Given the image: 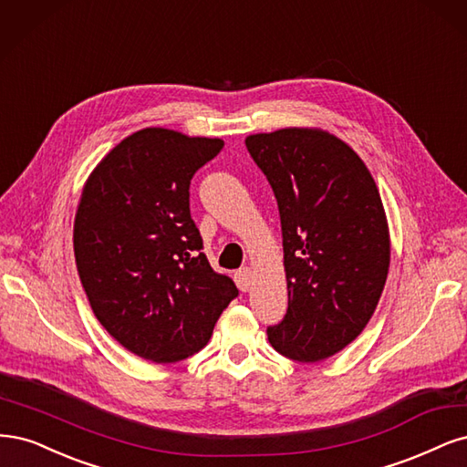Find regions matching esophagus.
<instances>
[{
  "instance_id": "34e87169",
  "label": "esophagus",
  "mask_w": 467,
  "mask_h": 467,
  "mask_svg": "<svg viewBox=\"0 0 467 467\" xmlns=\"http://www.w3.org/2000/svg\"><path fill=\"white\" fill-rule=\"evenodd\" d=\"M234 281L238 285V289L246 293L252 287V272H250V267H240L238 272L234 274Z\"/></svg>"
}]
</instances>
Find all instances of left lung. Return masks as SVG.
<instances>
[{
  "mask_svg": "<svg viewBox=\"0 0 467 467\" xmlns=\"http://www.w3.org/2000/svg\"><path fill=\"white\" fill-rule=\"evenodd\" d=\"M281 219L289 305L267 326L274 349L300 363L341 351L379 305L389 234L379 188L353 149L320 130L246 138Z\"/></svg>",
  "mask_w": 467,
  "mask_h": 467,
  "instance_id": "1",
  "label": "left lung"
}]
</instances>
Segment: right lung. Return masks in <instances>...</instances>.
<instances>
[{
  "instance_id": "obj_1",
  "label": "right lung",
  "mask_w": 467,
  "mask_h": 467,
  "mask_svg": "<svg viewBox=\"0 0 467 467\" xmlns=\"http://www.w3.org/2000/svg\"><path fill=\"white\" fill-rule=\"evenodd\" d=\"M221 140L145 128L119 141L83 188L73 250L88 303L104 329L153 363L203 349L238 296L209 265L190 215V182Z\"/></svg>"
}]
</instances>
